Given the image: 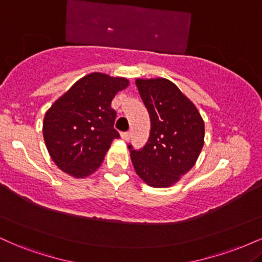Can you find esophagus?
I'll return each instance as SVG.
<instances>
[{
	"label": "esophagus",
	"instance_id": "esophagus-1",
	"mask_svg": "<svg viewBox=\"0 0 262 262\" xmlns=\"http://www.w3.org/2000/svg\"><path fill=\"white\" fill-rule=\"evenodd\" d=\"M121 137L123 140L128 141L129 139H130V133H128V132H124V133H121Z\"/></svg>",
	"mask_w": 262,
	"mask_h": 262
}]
</instances>
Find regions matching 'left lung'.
Listing matches in <instances>:
<instances>
[{
	"instance_id": "1",
	"label": "left lung",
	"mask_w": 262,
	"mask_h": 262,
	"mask_svg": "<svg viewBox=\"0 0 262 262\" xmlns=\"http://www.w3.org/2000/svg\"><path fill=\"white\" fill-rule=\"evenodd\" d=\"M151 130L143 149H130L137 175L155 188L171 187L196 164L204 144V122L193 102L170 80L137 79Z\"/></svg>"
}]
</instances>
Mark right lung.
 I'll return each mask as SVG.
<instances>
[{
  "instance_id": "obj_1",
  "label": "right lung",
  "mask_w": 262,
  "mask_h": 262,
  "mask_svg": "<svg viewBox=\"0 0 262 262\" xmlns=\"http://www.w3.org/2000/svg\"><path fill=\"white\" fill-rule=\"evenodd\" d=\"M129 86L124 77L92 73L81 77L47 111L43 137L50 158L75 179L92 175L103 161L113 139L114 96Z\"/></svg>"
}]
</instances>
